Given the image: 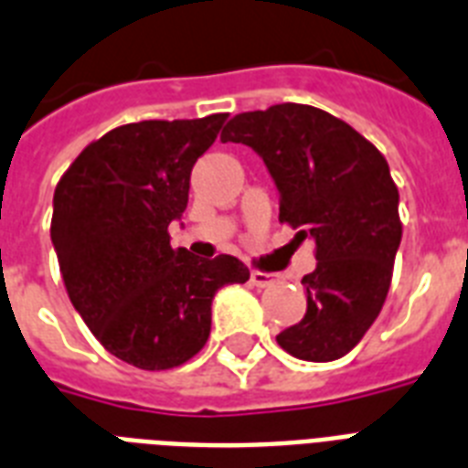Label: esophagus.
<instances>
[{"label": "esophagus", "instance_id": "esophagus-1", "mask_svg": "<svg viewBox=\"0 0 468 468\" xmlns=\"http://www.w3.org/2000/svg\"><path fill=\"white\" fill-rule=\"evenodd\" d=\"M250 281H252L254 286L264 288V286H271L276 279H273L271 273H267V271H252V273H250Z\"/></svg>", "mask_w": 468, "mask_h": 468}]
</instances>
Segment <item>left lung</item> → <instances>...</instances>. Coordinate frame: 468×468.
Wrapping results in <instances>:
<instances>
[{"label": "left lung", "instance_id": "left-lung-1", "mask_svg": "<svg viewBox=\"0 0 468 468\" xmlns=\"http://www.w3.org/2000/svg\"><path fill=\"white\" fill-rule=\"evenodd\" d=\"M221 142L260 155L279 189V221L317 245V267L303 276L305 317L276 341L300 360L341 358L378 320L401 242L385 155L344 120L300 102L240 112Z\"/></svg>", "mask_w": 468, "mask_h": 468}]
</instances>
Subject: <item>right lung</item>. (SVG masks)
Instances as JSON below:
<instances>
[{"instance_id": "add662e5", "label": "right lung", "mask_w": 468, "mask_h": 468, "mask_svg": "<svg viewBox=\"0 0 468 468\" xmlns=\"http://www.w3.org/2000/svg\"><path fill=\"white\" fill-rule=\"evenodd\" d=\"M144 120L83 148L52 199L59 271L71 305L115 358L168 370L204 348L211 303L250 269L230 254L199 260L170 247L168 226L189 199V175L226 122Z\"/></svg>"}]
</instances>
